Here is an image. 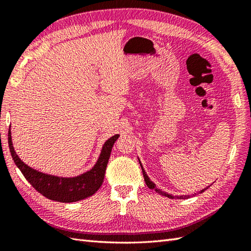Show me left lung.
Wrapping results in <instances>:
<instances>
[{
    "instance_id": "left-lung-1",
    "label": "left lung",
    "mask_w": 251,
    "mask_h": 251,
    "mask_svg": "<svg viewBox=\"0 0 251 251\" xmlns=\"http://www.w3.org/2000/svg\"><path fill=\"white\" fill-rule=\"evenodd\" d=\"M138 161H139V164H140V166H141L142 174H143V178H145L146 184L149 186V188H150V189H153V190H155V192H156L157 194H159V195H163V196H166V197H169V199H176V197H177V196H174V195H172V194H168V193H166V192H163L162 190L157 189L156 186H155V183L152 182V181L150 180V178L148 177V175H147V173H146V170L143 169V166H142V164H141V162H140V159H139V158H138ZM209 186H210V185H208L207 188L201 190V191H200V193H202V192H204L205 190H207L208 188H209ZM194 195H196V193H195V194H193V196H194ZM188 197H190V196H189V195H188V196L184 195V196H180L179 199H188Z\"/></svg>"
}]
</instances>
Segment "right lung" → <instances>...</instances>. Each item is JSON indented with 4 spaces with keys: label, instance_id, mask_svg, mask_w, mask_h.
Segmentation results:
<instances>
[{
    "label": "right lung",
    "instance_id": "obj_1",
    "mask_svg": "<svg viewBox=\"0 0 251 251\" xmlns=\"http://www.w3.org/2000/svg\"><path fill=\"white\" fill-rule=\"evenodd\" d=\"M119 137L120 135H114L109 138L101 148L99 157L94 166L87 172L74 177H60L42 173L21 161L13 146L10 126L8 130V147L16 166L37 192L51 201L74 202L94 195L102 185L112 148Z\"/></svg>",
    "mask_w": 251,
    "mask_h": 251
}]
</instances>
